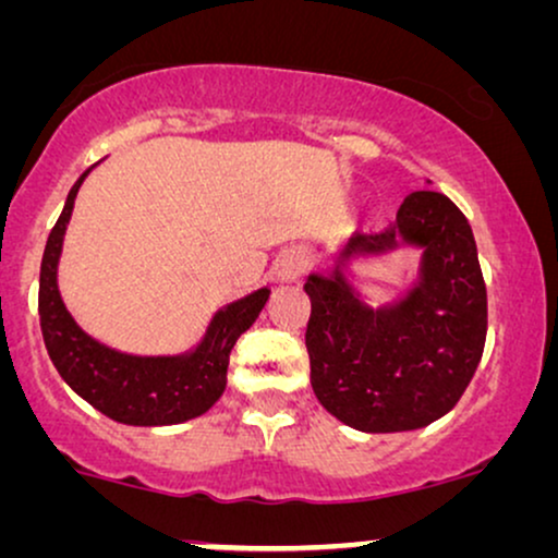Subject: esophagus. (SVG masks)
Instances as JSON below:
<instances>
[{
	"mask_svg": "<svg viewBox=\"0 0 558 558\" xmlns=\"http://www.w3.org/2000/svg\"><path fill=\"white\" fill-rule=\"evenodd\" d=\"M305 266L307 260L300 251H287L281 253L277 264H274V277H277L281 284H292V281H298L302 274H305Z\"/></svg>",
	"mask_w": 558,
	"mask_h": 558,
	"instance_id": "34e87169",
	"label": "esophagus"
}]
</instances>
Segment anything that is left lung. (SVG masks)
<instances>
[{
  "label": "left lung",
  "mask_w": 558,
  "mask_h": 558,
  "mask_svg": "<svg viewBox=\"0 0 558 558\" xmlns=\"http://www.w3.org/2000/svg\"><path fill=\"white\" fill-rule=\"evenodd\" d=\"M423 247L415 287L367 306L342 268L349 259ZM305 347L311 383L328 414L360 432H409L460 401L486 343V284L463 211L437 191L405 196L396 222L356 232L328 274H311Z\"/></svg>",
  "instance_id": "obj_1"
}]
</instances>
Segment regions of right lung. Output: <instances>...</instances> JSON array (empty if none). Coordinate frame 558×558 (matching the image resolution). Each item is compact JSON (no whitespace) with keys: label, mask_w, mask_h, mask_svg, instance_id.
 Here are the masks:
<instances>
[{"label":"right lung","mask_w":558,"mask_h":558,"mask_svg":"<svg viewBox=\"0 0 558 558\" xmlns=\"http://www.w3.org/2000/svg\"><path fill=\"white\" fill-rule=\"evenodd\" d=\"M89 170L69 191L40 264L38 313L48 356L69 388L113 422L165 426L202 416L225 393L232 347L256 323L271 290L264 287L217 311L198 347L185 354L136 356L95 341L69 315L57 284L64 232Z\"/></svg>","instance_id":"add662e5"}]
</instances>
